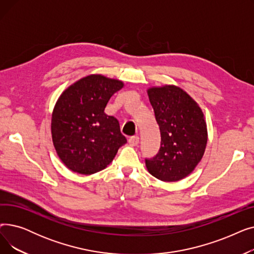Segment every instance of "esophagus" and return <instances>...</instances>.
<instances>
[{"label":"esophagus","mask_w":254,"mask_h":254,"mask_svg":"<svg viewBox=\"0 0 254 254\" xmlns=\"http://www.w3.org/2000/svg\"><path fill=\"white\" fill-rule=\"evenodd\" d=\"M128 144L130 146H137L139 144V137L138 136H131L128 139Z\"/></svg>","instance_id":"1"}]
</instances>
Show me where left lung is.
<instances>
[{
	"mask_svg": "<svg viewBox=\"0 0 254 254\" xmlns=\"http://www.w3.org/2000/svg\"><path fill=\"white\" fill-rule=\"evenodd\" d=\"M148 97L161 131V147L146 168L155 178L174 182L183 179L201 161L207 144V126L197 104L174 85L152 87Z\"/></svg>",
	"mask_w": 254,
	"mask_h": 254,
	"instance_id": "8db88e82",
	"label": "left lung"
}]
</instances>
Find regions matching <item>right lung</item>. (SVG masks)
<instances>
[{
	"mask_svg": "<svg viewBox=\"0 0 254 254\" xmlns=\"http://www.w3.org/2000/svg\"><path fill=\"white\" fill-rule=\"evenodd\" d=\"M123 87L119 80L89 75L59 98L51 118L52 141L71 171L90 175L104 170L127 143L118 120L104 112L110 98Z\"/></svg>",
	"mask_w": 254,
	"mask_h": 254,
	"instance_id": "obj_1",
	"label": "right lung"
}]
</instances>
